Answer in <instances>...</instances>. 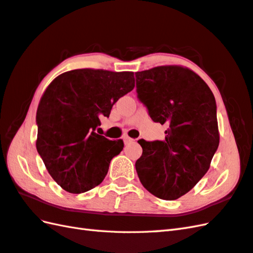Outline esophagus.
<instances>
[{"label":"esophagus","instance_id":"1","mask_svg":"<svg viewBox=\"0 0 253 253\" xmlns=\"http://www.w3.org/2000/svg\"><path fill=\"white\" fill-rule=\"evenodd\" d=\"M123 140H124V143H125V144H129V143H131V142H133V141H134V139H132V138H130V137H128V136H124V138H123Z\"/></svg>","mask_w":253,"mask_h":253}]
</instances>
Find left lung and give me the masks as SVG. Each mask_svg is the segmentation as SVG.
I'll use <instances>...</instances> for the list:
<instances>
[{
  "label": "left lung",
  "instance_id": "8db88e82",
  "mask_svg": "<svg viewBox=\"0 0 253 253\" xmlns=\"http://www.w3.org/2000/svg\"><path fill=\"white\" fill-rule=\"evenodd\" d=\"M136 81L151 119L168 127L163 141H138L143 150L138 177L151 194L173 201L204 177L218 149L215 99L201 76L181 66L137 72Z\"/></svg>",
  "mask_w": 253,
  "mask_h": 253
}]
</instances>
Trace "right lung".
Here are the masks:
<instances>
[{
	"mask_svg": "<svg viewBox=\"0 0 253 253\" xmlns=\"http://www.w3.org/2000/svg\"><path fill=\"white\" fill-rule=\"evenodd\" d=\"M134 87L133 72L78 69L60 74L40 100L37 150L64 191L80 194L99 185L110 162L124 148L96 129L102 115Z\"/></svg>",
	"mask_w": 253,
	"mask_h": 253,
	"instance_id": "right-lung-1",
	"label": "right lung"
}]
</instances>
